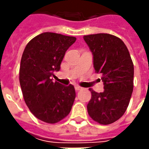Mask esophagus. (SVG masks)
I'll list each match as a JSON object with an SVG mask.
<instances>
[{"instance_id": "34e87169", "label": "esophagus", "mask_w": 149, "mask_h": 149, "mask_svg": "<svg viewBox=\"0 0 149 149\" xmlns=\"http://www.w3.org/2000/svg\"><path fill=\"white\" fill-rule=\"evenodd\" d=\"M83 88H81L80 86H75V90L76 91H79V90H81Z\"/></svg>"}]
</instances>
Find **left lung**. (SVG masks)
<instances>
[{"label":"left lung","instance_id":"obj_1","mask_svg":"<svg viewBox=\"0 0 149 149\" xmlns=\"http://www.w3.org/2000/svg\"><path fill=\"white\" fill-rule=\"evenodd\" d=\"M93 54L94 68L102 74L104 92L92 89L89 115L100 124H110L123 115L134 89V64L123 40L109 34L84 36Z\"/></svg>","mask_w":149,"mask_h":149}]
</instances>
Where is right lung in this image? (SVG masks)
Wrapping results in <instances>:
<instances>
[{"label":"right lung","instance_id":"obj_1","mask_svg":"<svg viewBox=\"0 0 149 149\" xmlns=\"http://www.w3.org/2000/svg\"><path fill=\"white\" fill-rule=\"evenodd\" d=\"M76 38L52 32L39 35L27 44L21 57L20 84L26 105L40 120L55 123L65 118L75 99L72 84L50 79L59 71L66 50Z\"/></svg>","mask_w":149,"mask_h":149}]
</instances>
